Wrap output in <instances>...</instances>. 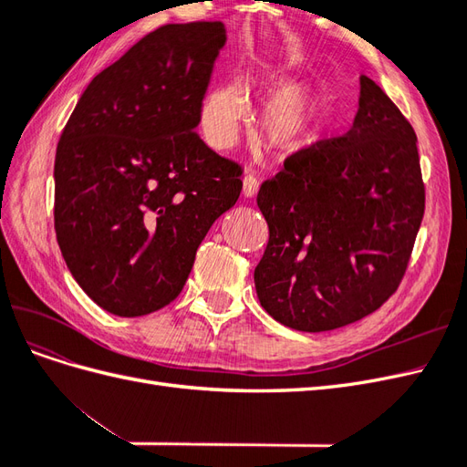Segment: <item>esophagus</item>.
I'll list each match as a JSON object with an SVG mask.
<instances>
[{
    "instance_id": "34e87169",
    "label": "esophagus",
    "mask_w": 467,
    "mask_h": 467,
    "mask_svg": "<svg viewBox=\"0 0 467 467\" xmlns=\"http://www.w3.org/2000/svg\"><path fill=\"white\" fill-rule=\"evenodd\" d=\"M257 191H259V181L255 179V175H251V173H247L245 177H244V196L245 199H253V196L257 194Z\"/></svg>"
}]
</instances>
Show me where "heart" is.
Masks as SVG:
<instances>
[{
	"label": "heart",
	"instance_id": "b5f03b06",
	"mask_svg": "<svg viewBox=\"0 0 467 467\" xmlns=\"http://www.w3.org/2000/svg\"><path fill=\"white\" fill-rule=\"evenodd\" d=\"M298 76L282 69L261 67L251 76V89L257 95H271L261 110V130L282 155H296L312 148L327 119L325 97L307 86H298ZM247 115L245 89L237 81H228L210 89L201 107V126L208 144L225 148L232 144L239 124Z\"/></svg>",
	"mask_w": 467,
	"mask_h": 467
}]
</instances>
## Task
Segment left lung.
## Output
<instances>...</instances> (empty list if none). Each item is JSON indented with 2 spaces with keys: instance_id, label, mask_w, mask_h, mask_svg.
<instances>
[{
  "instance_id": "left-lung-1",
  "label": "left lung",
  "mask_w": 467,
  "mask_h": 467,
  "mask_svg": "<svg viewBox=\"0 0 467 467\" xmlns=\"http://www.w3.org/2000/svg\"><path fill=\"white\" fill-rule=\"evenodd\" d=\"M257 204L268 244L255 288L268 316L306 333L370 316L398 290L425 214L413 126L360 76L352 129L290 155Z\"/></svg>"
}]
</instances>
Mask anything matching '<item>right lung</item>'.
<instances>
[{
    "label": "right lung",
    "mask_w": 467,
    "mask_h": 467,
    "mask_svg": "<svg viewBox=\"0 0 467 467\" xmlns=\"http://www.w3.org/2000/svg\"><path fill=\"white\" fill-rule=\"evenodd\" d=\"M223 45L220 21L160 26L91 79L60 136L56 239L109 314L173 302L210 225L242 192V167L194 132Z\"/></svg>",
    "instance_id": "add662e5"
}]
</instances>
